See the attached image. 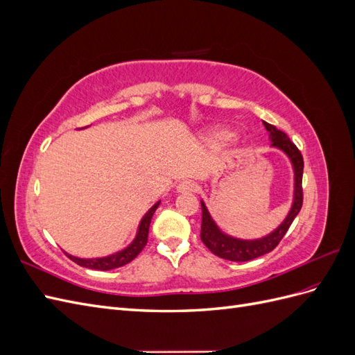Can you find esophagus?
Masks as SVG:
<instances>
[{
    "instance_id": "34e87169",
    "label": "esophagus",
    "mask_w": 355,
    "mask_h": 355,
    "mask_svg": "<svg viewBox=\"0 0 355 355\" xmlns=\"http://www.w3.org/2000/svg\"><path fill=\"white\" fill-rule=\"evenodd\" d=\"M176 189L178 192H180V194H191V192L197 191V184H194L192 180H182L178 184Z\"/></svg>"
}]
</instances>
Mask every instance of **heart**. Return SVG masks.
I'll return each instance as SVG.
<instances>
[{
    "mask_svg": "<svg viewBox=\"0 0 355 355\" xmlns=\"http://www.w3.org/2000/svg\"><path fill=\"white\" fill-rule=\"evenodd\" d=\"M230 137V133L227 130H213L207 135V141L213 145H219V144H223L227 139Z\"/></svg>",
    "mask_w": 355,
    "mask_h": 355,
    "instance_id": "obj_1",
    "label": "heart"
}]
</instances>
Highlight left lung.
I'll use <instances>...</instances> for the list:
<instances>
[{
	"label": "left lung",
	"instance_id": "8db88e82",
	"mask_svg": "<svg viewBox=\"0 0 355 355\" xmlns=\"http://www.w3.org/2000/svg\"><path fill=\"white\" fill-rule=\"evenodd\" d=\"M263 125L266 130L270 132V139L272 142V146L280 148L283 153L287 154L293 164L295 170V196H293V206L290 209L287 218L284 222L278 227L274 232L266 235L259 240H239L225 235L219 231L216 223L213 222L211 216L209 214V210L204 206L201 201V241L206 244L207 249L216 256L222 257V259L232 261V262H245L256 259V257L263 256L266 253L272 252L278 243L286 235L290 225L297 216V213L302 209L304 202V191H302V175H304V158L302 154L297 149V146L290 141L287 135L272 124H268L263 121Z\"/></svg>",
	"mask_w": 355,
	"mask_h": 355
}]
</instances>
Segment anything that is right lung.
Wrapping results in <instances>:
<instances>
[{"instance_id": "1", "label": "right lung", "mask_w": 355, "mask_h": 355, "mask_svg": "<svg viewBox=\"0 0 355 355\" xmlns=\"http://www.w3.org/2000/svg\"><path fill=\"white\" fill-rule=\"evenodd\" d=\"M158 206H159V201L155 202L154 206L149 209V211L141 220V225H139L136 239L133 240V243L130 245L125 247L124 250L118 252L115 254H111V256H106V257H98V259H80V257H75L71 254H68V257L80 266L90 268V270H99V271H108V270H114V268H120L123 265H127L128 262H132L146 245L149 223H151V219H153Z\"/></svg>"}]
</instances>
